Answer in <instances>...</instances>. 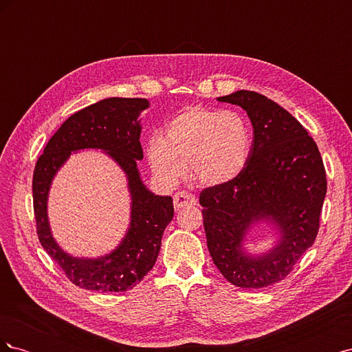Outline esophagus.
Returning a JSON list of instances; mask_svg holds the SVG:
<instances>
[{
	"label": "esophagus",
	"instance_id": "34e87169",
	"mask_svg": "<svg viewBox=\"0 0 352 352\" xmlns=\"http://www.w3.org/2000/svg\"><path fill=\"white\" fill-rule=\"evenodd\" d=\"M173 204H175L176 210H182V208L189 207V206H195L197 198L192 194L186 192V190H180V192L175 194Z\"/></svg>",
	"mask_w": 352,
	"mask_h": 352
}]
</instances>
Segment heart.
<instances>
[{
    "instance_id": "heart-1",
    "label": "heart",
    "mask_w": 352,
    "mask_h": 352,
    "mask_svg": "<svg viewBox=\"0 0 352 352\" xmlns=\"http://www.w3.org/2000/svg\"><path fill=\"white\" fill-rule=\"evenodd\" d=\"M250 120L236 110L190 105L146 142V158L160 182L172 186L188 172L206 186L226 185L242 175L252 153Z\"/></svg>"
}]
</instances>
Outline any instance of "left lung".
Here are the masks:
<instances>
[{"instance_id":"8db88e82","label":"left lung","mask_w":352,"mask_h":352,"mask_svg":"<svg viewBox=\"0 0 352 352\" xmlns=\"http://www.w3.org/2000/svg\"><path fill=\"white\" fill-rule=\"evenodd\" d=\"M217 101L247 111L254 144L239 177L199 194L207 247L232 285L265 287L285 279L316 241L327 189L323 160L302 124L264 95L242 89ZM260 221L273 224L280 239L254 256L243 242Z\"/></svg>"}]
</instances>
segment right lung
I'll return each mask as SVG.
<instances>
[{
	"label": "right lung",
	"mask_w": 352,
	"mask_h": 352,
	"mask_svg": "<svg viewBox=\"0 0 352 352\" xmlns=\"http://www.w3.org/2000/svg\"><path fill=\"white\" fill-rule=\"evenodd\" d=\"M145 98H105L72 114L48 141L35 166L32 192L36 232L42 247L70 282L88 291L122 292L144 279L158 257L166 226L173 219L172 197L155 195L141 180L136 162L144 158L140 142ZM102 149L121 166L131 192V223L120 247L98 259H79L63 252L52 238L46 212L52 179L72 152Z\"/></svg>",
	"instance_id": "1"
}]
</instances>
